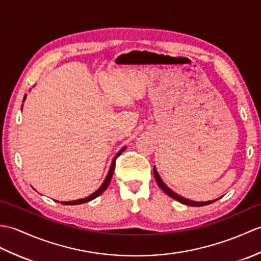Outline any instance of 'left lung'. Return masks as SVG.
<instances>
[{
	"label": "left lung",
	"mask_w": 261,
	"mask_h": 261,
	"mask_svg": "<svg viewBox=\"0 0 261 261\" xmlns=\"http://www.w3.org/2000/svg\"><path fill=\"white\" fill-rule=\"evenodd\" d=\"M153 174H154V178H155L156 184H158V186L161 188V189H162L163 191H165L169 197H171V198H173V199H175V200H178L179 202L184 203V204H187V205H192V207H202V205L210 204V203L215 202L216 200L219 199V198H218V199H215V200H210V201H203V202L192 201V200H189V199H187V198H184V197L179 196L178 193H175L174 191H172V190L170 189V188H168V187L166 186V184L163 182V181H162V179L160 178L159 173L156 172V169H155V167H153Z\"/></svg>",
	"instance_id": "left-lung-1"
}]
</instances>
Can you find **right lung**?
Instances as JSON below:
<instances>
[{
  "label": "right lung",
  "mask_w": 261,
  "mask_h": 261,
  "mask_svg": "<svg viewBox=\"0 0 261 261\" xmlns=\"http://www.w3.org/2000/svg\"><path fill=\"white\" fill-rule=\"evenodd\" d=\"M25 98H27V94L24 95V99H23V101L25 100ZM125 150V147H123L122 149H121L119 152L116 154V156H114L113 158V160H112V163H111V167H110V169H109V172H108V174H107V177H106V179H105V181H103V184L101 185V187L99 188L98 190H96L95 192H93L92 195H90L89 197H86V198H83V199H77V200H73V201H61V203L62 204H70V205H74V204H81V203H84V202H88V201H91V200H93V199H95L96 197L98 196H100L101 193L105 191L107 188H108V186H109V184H110V181H111V178H112V174H113V170H114V167H116V160H117V158L118 156L123 152V151Z\"/></svg>",
  "instance_id": "obj_1"
}]
</instances>
